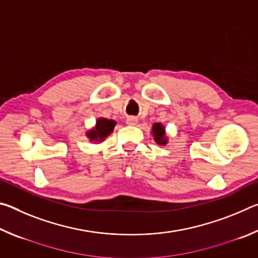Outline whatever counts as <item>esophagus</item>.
Listing matches in <instances>:
<instances>
[{
  "label": "esophagus",
  "mask_w": 258,
  "mask_h": 258,
  "mask_svg": "<svg viewBox=\"0 0 258 258\" xmlns=\"http://www.w3.org/2000/svg\"><path fill=\"white\" fill-rule=\"evenodd\" d=\"M137 123H138V118L134 116L127 117V119H126V124H128V125H137Z\"/></svg>",
  "instance_id": "1"
}]
</instances>
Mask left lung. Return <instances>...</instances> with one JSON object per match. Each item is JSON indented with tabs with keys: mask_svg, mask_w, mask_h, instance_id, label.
<instances>
[{
	"mask_svg": "<svg viewBox=\"0 0 258 258\" xmlns=\"http://www.w3.org/2000/svg\"><path fill=\"white\" fill-rule=\"evenodd\" d=\"M151 134H152V138H154L157 145L165 146L168 143V137H167V134H166L165 126L161 123H155L154 125H152Z\"/></svg>",
	"mask_w": 258,
	"mask_h": 258,
	"instance_id": "8db88e82",
	"label": "left lung"
}]
</instances>
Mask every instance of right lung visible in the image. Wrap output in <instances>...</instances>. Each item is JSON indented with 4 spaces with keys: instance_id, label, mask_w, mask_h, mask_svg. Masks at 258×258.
I'll return each instance as SVG.
<instances>
[{
    "instance_id": "1",
    "label": "right lung",
    "mask_w": 258,
    "mask_h": 258,
    "mask_svg": "<svg viewBox=\"0 0 258 258\" xmlns=\"http://www.w3.org/2000/svg\"><path fill=\"white\" fill-rule=\"evenodd\" d=\"M116 124L117 123L113 119L99 117L97 121H95V125L93 127L86 131V138L89 139L91 142L98 143V145L99 143H102L104 140L112 133Z\"/></svg>"
}]
</instances>
